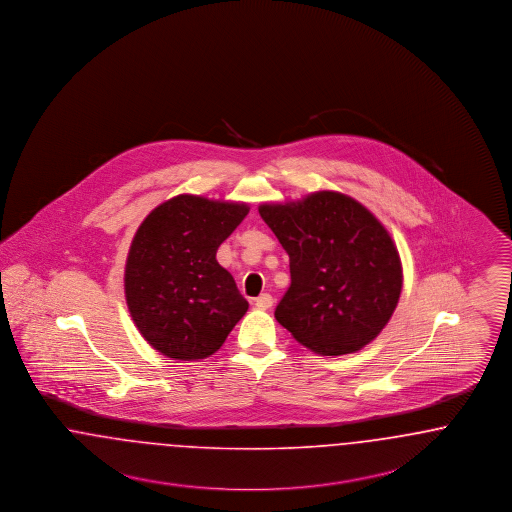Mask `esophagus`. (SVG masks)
Instances as JSON below:
<instances>
[{"label": "esophagus", "instance_id": "1", "mask_svg": "<svg viewBox=\"0 0 512 512\" xmlns=\"http://www.w3.org/2000/svg\"><path fill=\"white\" fill-rule=\"evenodd\" d=\"M254 302H256L258 310H269L273 306V296L271 294H260Z\"/></svg>", "mask_w": 512, "mask_h": 512}]
</instances>
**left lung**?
<instances>
[{
    "label": "left lung",
    "instance_id": "1",
    "mask_svg": "<svg viewBox=\"0 0 512 512\" xmlns=\"http://www.w3.org/2000/svg\"><path fill=\"white\" fill-rule=\"evenodd\" d=\"M262 220L290 258V287L275 319L319 356L359 352L400 302V252L377 216L338 191L262 202Z\"/></svg>",
    "mask_w": 512,
    "mask_h": 512
}]
</instances>
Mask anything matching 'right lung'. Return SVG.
Here are the masks:
<instances>
[{"mask_svg": "<svg viewBox=\"0 0 512 512\" xmlns=\"http://www.w3.org/2000/svg\"><path fill=\"white\" fill-rule=\"evenodd\" d=\"M250 206L183 193L164 200L135 231L124 294L137 331L162 356L199 361L222 348L248 310L216 252Z\"/></svg>", "mask_w": 512, "mask_h": 512, "instance_id": "add662e5", "label": "right lung"}]
</instances>
